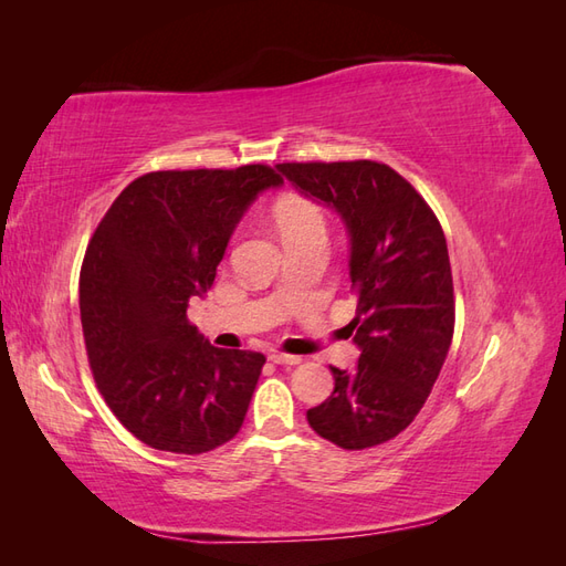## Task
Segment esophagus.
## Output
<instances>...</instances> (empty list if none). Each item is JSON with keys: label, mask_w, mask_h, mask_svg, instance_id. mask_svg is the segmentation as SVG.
Masks as SVG:
<instances>
[{"label": "esophagus", "mask_w": 566, "mask_h": 566, "mask_svg": "<svg viewBox=\"0 0 566 566\" xmlns=\"http://www.w3.org/2000/svg\"><path fill=\"white\" fill-rule=\"evenodd\" d=\"M270 359H272L274 365H298V363H302V357L286 355V353H276V350L270 353Z\"/></svg>", "instance_id": "obj_1"}]
</instances>
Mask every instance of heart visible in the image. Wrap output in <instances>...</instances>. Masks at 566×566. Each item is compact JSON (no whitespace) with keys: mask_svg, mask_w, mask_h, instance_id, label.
I'll return each mask as SVG.
<instances>
[{"mask_svg":"<svg viewBox=\"0 0 566 566\" xmlns=\"http://www.w3.org/2000/svg\"><path fill=\"white\" fill-rule=\"evenodd\" d=\"M274 221L284 243H294L302 238L326 235V216L314 201L302 197H282L274 203Z\"/></svg>","mask_w":566,"mask_h":566,"instance_id":"heart-1","label":"heart"}]
</instances>
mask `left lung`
I'll return each mask as SVG.
<instances>
[{
	"label": "left lung",
	"mask_w": 566,
	"mask_h": 566,
	"mask_svg": "<svg viewBox=\"0 0 566 566\" xmlns=\"http://www.w3.org/2000/svg\"><path fill=\"white\" fill-rule=\"evenodd\" d=\"M304 197L333 209L350 238L355 369L331 367L335 389L308 408L321 438L365 450L399 436L423 408L454 333L444 233L426 199L375 160L276 165Z\"/></svg>",
	"instance_id": "left-lung-1"
}]
</instances>
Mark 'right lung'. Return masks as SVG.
Returning <instances> with one entry per match:
<instances>
[{
  "instance_id": "add662e5",
  "label": "right lung",
  "mask_w": 566,
  "mask_h": 566,
  "mask_svg": "<svg viewBox=\"0 0 566 566\" xmlns=\"http://www.w3.org/2000/svg\"><path fill=\"white\" fill-rule=\"evenodd\" d=\"M284 179L268 165L134 179L94 231L80 272L90 367L114 416L155 450L201 454L235 438L262 353L213 347L187 318L238 221Z\"/></svg>"
}]
</instances>
